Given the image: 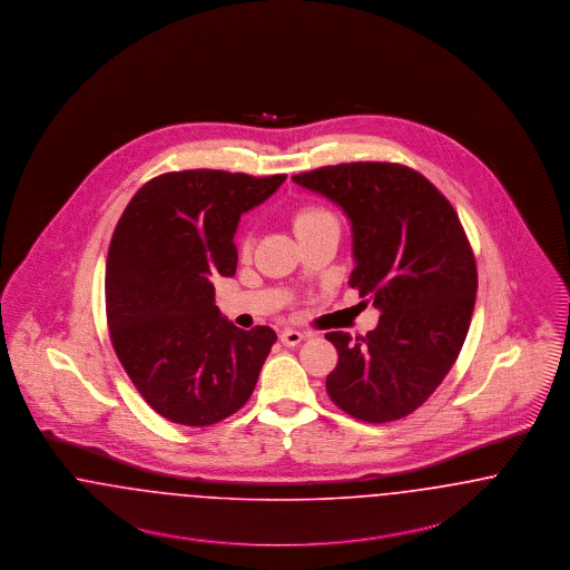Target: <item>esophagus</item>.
<instances>
[{"instance_id":"1","label":"esophagus","mask_w":570,"mask_h":570,"mask_svg":"<svg viewBox=\"0 0 570 570\" xmlns=\"http://www.w3.org/2000/svg\"><path fill=\"white\" fill-rule=\"evenodd\" d=\"M302 341H304V334H302V332H297V330L287 327V330H283V332H281V343H283L285 347H297Z\"/></svg>"}]
</instances>
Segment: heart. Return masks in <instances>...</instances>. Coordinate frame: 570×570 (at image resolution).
Returning <instances> with one entry per match:
<instances>
[{
	"instance_id": "obj_1",
	"label": "heart",
	"mask_w": 570,
	"mask_h": 570,
	"mask_svg": "<svg viewBox=\"0 0 570 570\" xmlns=\"http://www.w3.org/2000/svg\"><path fill=\"white\" fill-rule=\"evenodd\" d=\"M325 222H336V217L330 210H325V208L306 206V208L297 210L296 215H294V232H296V236H299V234H304V232H308V229H313V227H317V225H322ZM248 247H250V238H245L243 248L247 250Z\"/></svg>"
}]
</instances>
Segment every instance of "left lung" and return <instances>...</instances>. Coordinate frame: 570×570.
I'll return each mask as SVG.
<instances>
[{"label": "left lung", "instance_id": "obj_1", "mask_svg": "<svg viewBox=\"0 0 570 570\" xmlns=\"http://www.w3.org/2000/svg\"><path fill=\"white\" fill-rule=\"evenodd\" d=\"M292 178L343 208L355 259L348 285L381 311L362 338L325 334L338 351L325 390L355 420H402L441 385L469 334L476 266L464 227L425 176L400 164H338Z\"/></svg>", "mask_w": 570, "mask_h": 570}]
</instances>
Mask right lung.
<instances>
[{
    "label": "right lung",
    "mask_w": 570,
    "mask_h": 570,
    "mask_svg": "<svg viewBox=\"0 0 570 570\" xmlns=\"http://www.w3.org/2000/svg\"><path fill=\"white\" fill-rule=\"evenodd\" d=\"M285 174L255 178L183 170L149 180L127 204L106 259L110 341L153 411L210 425L245 406L276 334L240 330L215 304L217 276H234V234Z\"/></svg>",
    "instance_id": "obj_1"
}]
</instances>
